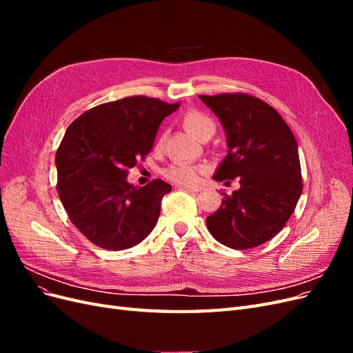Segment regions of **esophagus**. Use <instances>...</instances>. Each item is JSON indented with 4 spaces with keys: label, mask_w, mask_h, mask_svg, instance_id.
<instances>
[{
    "label": "esophagus",
    "mask_w": 353,
    "mask_h": 353,
    "mask_svg": "<svg viewBox=\"0 0 353 353\" xmlns=\"http://www.w3.org/2000/svg\"><path fill=\"white\" fill-rule=\"evenodd\" d=\"M181 188L185 190V191H190V193H199V191L203 190L201 185H183Z\"/></svg>",
    "instance_id": "34e87169"
}]
</instances>
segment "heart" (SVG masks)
I'll return each instance as SVG.
<instances>
[{
	"label": "heart",
	"mask_w": 353,
	"mask_h": 353,
	"mask_svg": "<svg viewBox=\"0 0 353 353\" xmlns=\"http://www.w3.org/2000/svg\"><path fill=\"white\" fill-rule=\"evenodd\" d=\"M183 126L190 135H193L200 141L203 138L212 137L213 132H215V123H213L210 117L197 110H191L184 114ZM199 172L200 169L197 166L187 163H175L166 169V176L181 184H191L197 179Z\"/></svg>",
	"instance_id": "heart-1"
}]
</instances>
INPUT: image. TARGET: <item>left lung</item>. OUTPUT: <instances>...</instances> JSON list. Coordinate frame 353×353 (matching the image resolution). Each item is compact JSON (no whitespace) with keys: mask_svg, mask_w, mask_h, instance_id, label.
<instances>
[{"mask_svg":"<svg viewBox=\"0 0 353 353\" xmlns=\"http://www.w3.org/2000/svg\"><path fill=\"white\" fill-rule=\"evenodd\" d=\"M218 116L227 137V156L213 179H240L231 196L206 218L213 239L244 250L275 237L302 194L299 148L275 109L248 94L199 95Z\"/></svg>","mask_w":353,"mask_h":353,"instance_id":"1","label":"left lung"}]
</instances>
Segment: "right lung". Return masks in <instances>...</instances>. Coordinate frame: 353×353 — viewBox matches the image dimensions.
<instances>
[{
  "mask_svg": "<svg viewBox=\"0 0 353 353\" xmlns=\"http://www.w3.org/2000/svg\"><path fill=\"white\" fill-rule=\"evenodd\" d=\"M179 103L128 97L92 108L66 130L56 154L57 191L72 223L99 248L125 250L156 227L172 187L128 181V169L152 150L159 126Z\"/></svg>",
  "mask_w": 353,
  "mask_h": 353,
  "instance_id": "right-lung-1",
  "label": "right lung"
}]
</instances>
